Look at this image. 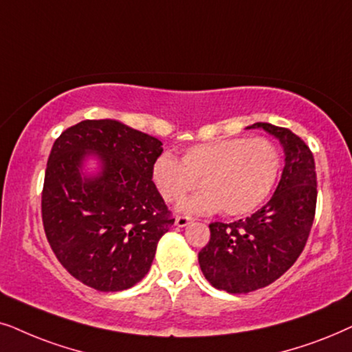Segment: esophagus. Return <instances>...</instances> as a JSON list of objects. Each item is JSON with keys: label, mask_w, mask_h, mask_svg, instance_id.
<instances>
[{"label": "esophagus", "mask_w": 352, "mask_h": 352, "mask_svg": "<svg viewBox=\"0 0 352 352\" xmlns=\"http://www.w3.org/2000/svg\"><path fill=\"white\" fill-rule=\"evenodd\" d=\"M193 222V219L191 217H186V215H179V217H175V225L177 227H186V225Z\"/></svg>", "instance_id": "1"}]
</instances>
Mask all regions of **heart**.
Returning a JSON list of instances; mask_svg holds the SVG:
<instances>
[{"mask_svg": "<svg viewBox=\"0 0 352 352\" xmlns=\"http://www.w3.org/2000/svg\"><path fill=\"white\" fill-rule=\"evenodd\" d=\"M282 157L270 140L220 138L185 149L182 162L161 153L151 166V180L167 203L184 199L196 186L203 191L180 204L182 212L245 215L264 203L277 182Z\"/></svg>", "mask_w": 352, "mask_h": 352, "instance_id": "obj_1", "label": "heart"}]
</instances>
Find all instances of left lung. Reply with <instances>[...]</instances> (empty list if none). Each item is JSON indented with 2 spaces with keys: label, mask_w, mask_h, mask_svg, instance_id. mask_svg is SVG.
Segmentation results:
<instances>
[{
  "label": "left lung",
  "mask_w": 352,
  "mask_h": 352,
  "mask_svg": "<svg viewBox=\"0 0 352 352\" xmlns=\"http://www.w3.org/2000/svg\"><path fill=\"white\" fill-rule=\"evenodd\" d=\"M285 153V167L269 203L236 222L209 225L210 240L198 261L206 280L227 293H250L282 277L306 246L317 201L316 162L292 130L257 122Z\"/></svg>",
  "instance_id": "left-lung-1"
}]
</instances>
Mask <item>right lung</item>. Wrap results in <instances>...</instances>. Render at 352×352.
<instances>
[{
	"mask_svg": "<svg viewBox=\"0 0 352 352\" xmlns=\"http://www.w3.org/2000/svg\"><path fill=\"white\" fill-rule=\"evenodd\" d=\"M162 143L119 120H82L51 149L41 215L50 246L72 277L122 292L151 269L175 222L151 180Z\"/></svg>",
	"mask_w": 352,
	"mask_h": 352,
	"instance_id": "obj_1",
	"label": "right lung"
}]
</instances>
